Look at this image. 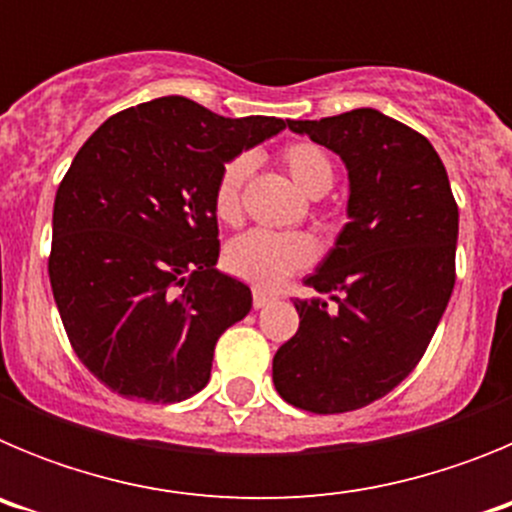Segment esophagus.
Instances as JSON below:
<instances>
[{"mask_svg": "<svg viewBox=\"0 0 512 512\" xmlns=\"http://www.w3.org/2000/svg\"><path fill=\"white\" fill-rule=\"evenodd\" d=\"M271 300H274V297L266 295V292H261V289H256V292H253V307H256V310L266 307Z\"/></svg>", "mask_w": 512, "mask_h": 512, "instance_id": "esophagus-1", "label": "esophagus"}]
</instances>
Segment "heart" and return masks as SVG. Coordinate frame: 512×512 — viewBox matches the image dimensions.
<instances>
[{
  "instance_id": "b5f03b06",
  "label": "heart",
  "mask_w": 512,
  "mask_h": 512,
  "mask_svg": "<svg viewBox=\"0 0 512 512\" xmlns=\"http://www.w3.org/2000/svg\"><path fill=\"white\" fill-rule=\"evenodd\" d=\"M282 164L292 182L310 197H320L333 187L336 169L328 153L315 143H289L282 151ZM253 158L238 153L223 166L215 184V212L223 220L241 215L243 184L251 174ZM315 259V246L302 233H271L248 230L225 248V269L256 289H279L292 274L307 269Z\"/></svg>"
}]
</instances>
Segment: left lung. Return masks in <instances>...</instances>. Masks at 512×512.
I'll return each instance as SVG.
<instances>
[{
	"label": "left lung",
	"mask_w": 512,
	"mask_h": 512,
	"mask_svg": "<svg viewBox=\"0 0 512 512\" xmlns=\"http://www.w3.org/2000/svg\"><path fill=\"white\" fill-rule=\"evenodd\" d=\"M343 158L348 223L305 279L300 328L274 354V387L307 413H351L392 392L431 343L456 282L459 207L436 148L372 107L287 120Z\"/></svg>",
	"instance_id": "obj_1"
}]
</instances>
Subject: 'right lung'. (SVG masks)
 Listing matches in <instances>:
<instances>
[{
  "instance_id": "add662e5",
  "label": "right lung",
  "mask_w": 512,
  "mask_h": 512,
  "mask_svg": "<svg viewBox=\"0 0 512 512\" xmlns=\"http://www.w3.org/2000/svg\"><path fill=\"white\" fill-rule=\"evenodd\" d=\"M287 128L187 97L122 110L89 135L53 205L48 274L71 348L130 400L182 402L251 289L215 269V184L230 158Z\"/></svg>"
}]
</instances>
